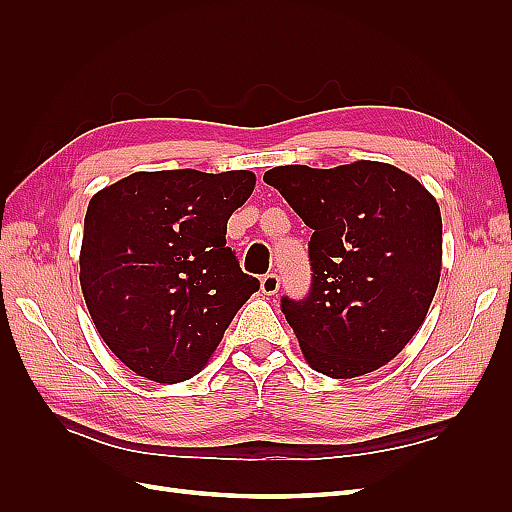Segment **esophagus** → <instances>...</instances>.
<instances>
[{
  "instance_id": "34e87169",
  "label": "esophagus",
  "mask_w": 512,
  "mask_h": 512,
  "mask_svg": "<svg viewBox=\"0 0 512 512\" xmlns=\"http://www.w3.org/2000/svg\"><path fill=\"white\" fill-rule=\"evenodd\" d=\"M260 290H262V294H269V297H271V294H275L277 290H280V275L267 273L260 280Z\"/></svg>"
}]
</instances>
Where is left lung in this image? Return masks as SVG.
<instances>
[{
  "label": "left lung",
  "instance_id": "1",
  "mask_svg": "<svg viewBox=\"0 0 512 512\" xmlns=\"http://www.w3.org/2000/svg\"><path fill=\"white\" fill-rule=\"evenodd\" d=\"M262 179L314 230L312 292L282 299L307 365L329 378H359L393 361L438 290L436 198L401 168L371 160L275 166Z\"/></svg>",
  "mask_w": 512,
  "mask_h": 512
}]
</instances>
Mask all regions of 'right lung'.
<instances>
[{
    "instance_id": "obj_1",
    "label": "right lung",
    "mask_w": 512,
    "mask_h": 512,
    "mask_svg": "<svg viewBox=\"0 0 512 512\" xmlns=\"http://www.w3.org/2000/svg\"><path fill=\"white\" fill-rule=\"evenodd\" d=\"M254 185L250 170H143L91 196L81 290L104 344L136 376L198 374L258 290L226 247L228 218Z\"/></svg>"
}]
</instances>
